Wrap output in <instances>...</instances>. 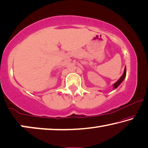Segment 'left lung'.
Here are the masks:
<instances>
[{
    "mask_svg": "<svg viewBox=\"0 0 148 148\" xmlns=\"http://www.w3.org/2000/svg\"><path fill=\"white\" fill-rule=\"evenodd\" d=\"M125 76H126V67H125V69H124V72L123 75H122L121 77L119 79V80L117 81V82H115L114 84L113 85V89H115L117 88V87L119 86V85L121 84V83L123 82V81L124 80V79L125 78Z\"/></svg>",
    "mask_w": 148,
    "mask_h": 148,
    "instance_id": "1",
    "label": "left lung"
}]
</instances>
